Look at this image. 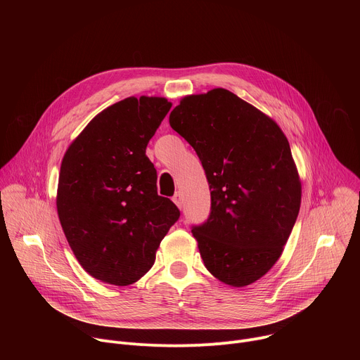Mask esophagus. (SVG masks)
I'll use <instances>...</instances> for the list:
<instances>
[{
    "label": "esophagus",
    "instance_id": "obj_1",
    "mask_svg": "<svg viewBox=\"0 0 360 360\" xmlns=\"http://www.w3.org/2000/svg\"><path fill=\"white\" fill-rule=\"evenodd\" d=\"M172 200H174V203L176 205L178 208H182V198H181V193H179V192H176V193L172 196Z\"/></svg>",
    "mask_w": 360,
    "mask_h": 360
}]
</instances>
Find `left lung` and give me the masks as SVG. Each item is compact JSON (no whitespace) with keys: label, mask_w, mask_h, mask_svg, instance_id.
I'll return each instance as SVG.
<instances>
[{"label":"left lung","mask_w":360,"mask_h":360,"mask_svg":"<svg viewBox=\"0 0 360 360\" xmlns=\"http://www.w3.org/2000/svg\"><path fill=\"white\" fill-rule=\"evenodd\" d=\"M169 124L195 149L210 184V217L192 226L205 266L226 285L253 283L279 259L300 208L286 136L224 88L185 96Z\"/></svg>","instance_id":"1"}]
</instances>
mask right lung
<instances>
[{
	"label": "right lung",
	"mask_w": 360,
	"mask_h": 360,
	"mask_svg": "<svg viewBox=\"0 0 360 360\" xmlns=\"http://www.w3.org/2000/svg\"><path fill=\"white\" fill-rule=\"evenodd\" d=\"M171 107L165 98H125L98 114L64 155L60 222L81 266L105 283L141 279L179 219L176 205L158 195L157 171L145 155Z\"/></svg>",
	"instance_id": "obj_1"
}]
</instances>
